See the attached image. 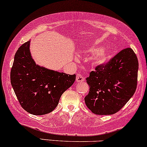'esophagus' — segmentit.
<instances>
[{"mask_svg": "<svg viewBox=\"0 0 147 147\" xmlns=\"http://www.w3.org/2000/svg\"><path fill=\"white\" fill-rule=\"evenodd\" d=\"M84 81H85V78L81 75V74H78V75H77V77H76V81H77V82L81 83Z\"/></svg>", "mask_w": 147, "mask_h": 147, "instance_id": "1", "label": "esophagus"}]
</instances>
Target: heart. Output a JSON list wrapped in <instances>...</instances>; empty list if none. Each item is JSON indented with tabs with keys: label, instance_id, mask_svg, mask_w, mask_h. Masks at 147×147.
Returning <instances> with one entry per match:
<instances>
[{
	"label": "heart",
	"instance_id": "obj_1",
	"mask_svg": "<svg viewBox=\"0 0 147 147\" xmlns=\"http://www.w3.org/2000/svg\"><path fill=\"white\" fill-rule=\"evenodd\" d=\"M86 53L93 54L90 58V61L91 64L95 67H102L107 65L112 59L113 56L112 51L107 48H88L86 50Z\"/></svg>",
	"mask_w": 147,
	"mask_h": 147
}]
</instances>
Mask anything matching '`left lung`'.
<instances>
[{
    "mask_svg": "<svg viewBox=\"0 0 147 147\" xmlns=\"http://www.w3.org/2000/svg\"><path fill=\"white\" fill-rule=\"evenodd\" d=\"M138 61L130 48L123 49L102 67H96L86 78L90 91L85 97L94 114L110 115L121 109L137 87Z\"/></svg>",
    "mask_w": 147,
    "mask_h": 147,
    "instance_id": "1",
    "label": "left lung"
}]
</instances>
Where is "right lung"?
<instances>
[{
    "mask_svg": "<svg viewBox=\"0 0 147 147\" xmlns=\"http://www.w3.org/2000/svg\"><path fill=\"white\" fill-rule=\"evenodd\" d=\"M30 42L21 46L14 56L11 84L24 110L44 115L54 110L60 97L75 82V75H67L36 64L30 52Z\"/></svg>",
    "mask_w": 147,
    "mask_h": 147,
    "instance_id": "obj_1",
    "label": "right lung"
}]
</instances>
